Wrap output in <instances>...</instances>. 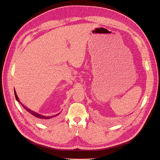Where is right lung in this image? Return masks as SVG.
<instances>
[{
    "label": "right lung",
    "instance_id": "1",
    "mask_svg": "<svg viewBox=\"0 0 160 160\" xmlns=\"http://www.w3.org/2000/svg\"><path fill=\"white\" fill-rule=\"evenodd\" d=\"M14 93H15V97L16 100H18V101L19 103L21 104V102L19 101V98H18V95H17V94H16V92H15V90H14ZM21 105L23 106V108L25 109V110H26L27 112H28L30 113H31V114L33 115V116H35V117H38V118L41 119H44V120L49 119H51V118H52V117H56V116H57V115H58L59 114H60V113H58V114H56V115H53V116H48V117H47V116H43V115H40V114H38V113H36V112H33V111L30 110V109L27 108V107H25L22 104H21Z\"/></svg>",
    "mask_w": 160,
    "mask_h": 160
}]
</instances>
